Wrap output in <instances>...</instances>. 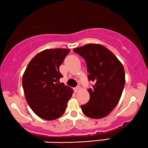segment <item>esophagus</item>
<instances>
[{"instance_id":"obj_1","label":"esophagus","mask_w":148,"mask_h":148,"mask_svg":"<svg viewBox=\"0 0 148 148\" xmlns=\"http://www.w3.org/2000/svg\"><path fill=\"white\" fill-rule=\"evenodd\" d=\"M79 90H80V86H77L76 88H74V91L76 92H79Z\"/></svg>"}]
</instances>
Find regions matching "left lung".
Instances as JSON below:
<instances>
[{
	"label": "left lung",
	"instance_id": "left-lung-1",
	"mask_svg": "<svg viewBox=\"0 0 148 148\" xmlns=\"http://www.w3.org/2000/svg\"><path fill=\"white\" fill-rule=\"evenodd\" d=\"M86 62L88 80L95 83L88 89L90 100L82 105L83 113L92 119L108 116L119 103L125 84L124 66L106 47L89 43L74 48Z\"/></svg>",
	"mask_w": 148,
	"mask_h": 148
}]
</instances>
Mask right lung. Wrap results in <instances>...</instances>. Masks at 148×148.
Instances as JSON below:
<instances>
[{"label": "right lung", "instance_id": "obj_1", "mask_svg": "<svg viewBox=\"0 0 148 148\" xmlns=\"http://www.w3.org/2000/svg\"><path fill=\"white\" fill-rule=\"evenodd\" d=\"M70 51L66 48L46 49L36 56L26 68L22 86L29 107L38 116L54 120L64 113L73 90L60 84L59 67Z\"/></svg>", "mask_w": 148, "mask_h": 148}]
</instances>
